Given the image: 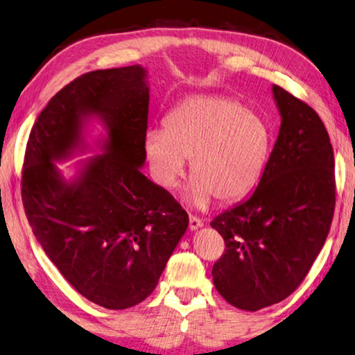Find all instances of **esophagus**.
<instances>
[{"label": "esophagus", "mask_w": 355, "mask_h": 355, "mask_svg": "<svg viewBox=\"0 0 355 355\" xmlns=\"http://www.w3.org/2000/svg\"><path fill=\"white\" fill-rule=\"evenodd\" d=\"M203 227V220L201 219H198V217H195V216H190L189 217V228L192 232H195V230H198V228H201Z\"/></svg>", "instance_id": "1"}]
</instances>
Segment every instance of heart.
<instances>
[{
    "mask_svg": "<svg viewBox=\"0 0 355 355\" xmlns=\"http://www.w3.org/2000/svg\"><path fill=\"white\" fill-rule=\"evenodd\" d=\"M271 149L270 125L233 98L196 95L174 106L163 130H149L144 152L155 181L176 187L190 162L189 201L196 208L252 192Z\"/></svg>",
    "mask_w": 355,
    "mask_h": 355,
    "instance_id": "b5f03b06",
    "label": "heart"
}]
</instances>
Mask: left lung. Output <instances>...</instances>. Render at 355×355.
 I'll use <instances>...</instances> for the list:
<instances>
[{"label": "left lung", "instance_id": "obj_1", "mask_svg": "<svg viewBox=\"0 0 355 355\" xmlns=\"http://www.w3.org/2000/svg\"><path fill=\"white\" fill-rule=\"evenodd\" d=\"M272 98L281 127L257 189L211 222L225 241L212 281L244 311L279 303L302 284L335 211L334 147L322 121L279 85Z\"/></svg>", "mask_w": 355, "mask_h": 355}]
</instances>
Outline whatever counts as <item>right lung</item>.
<instances>
[{"label":"right lung","mask_w":355,"mask_h":355,"mask_svg":"<svg viewBox=\"0 0 355 355\" xmlns=\"http://www.w3.org/2000/svg\"><path fill=\"white\" fill-rule=\"evenodd\" d=\"M147 114L146 68L92 71L47 103L26 143L21 201L33 233L64 279L107 309L154 292L189 225L173 195L141 173ZM90 120L105 130L94 141L102 154L64 178L56 163L91 150Z\"/></svg>","instance_id":"add662e5"}]
</instances>
